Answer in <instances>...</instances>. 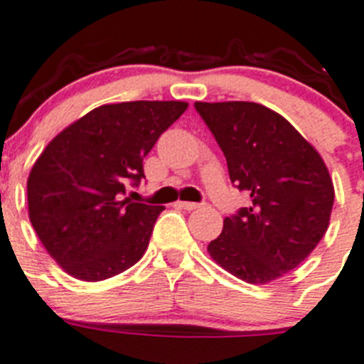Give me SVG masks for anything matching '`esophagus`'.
<instances>
[{
    "mask_svg": "<svg viewBox=\"0 0 364 364\" xmlns=\"http://www.w3.org/2000/svg\"><path fill=\"white\" fill-rule=\"evenodd\" d=\"M178 208L186 209V211H195V209L200 208V204H195V202H178Z\"/></svg>",
    "mask_w": 364,
    "mask_h": 364,
    "instance_id": "obj_1",
    "label": "esophagus"
}]
</instances>
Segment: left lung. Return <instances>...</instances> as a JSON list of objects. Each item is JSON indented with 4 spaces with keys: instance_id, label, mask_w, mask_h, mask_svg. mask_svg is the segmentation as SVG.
I'll return each mask as SVG.
<instances>
[{
    "instance_id": "obj_1",
    "label": "left lung",
    "mask_w": 364,
    "mask_h": 364,
    "mask_svg": "<svg viewBox=\"0 0 364 364\" xmlns=\"http://www.w3.org/2000/svg\"><path fill=\"white\" fill-rule=\"evenodd\" d=\"M251 205L223 220L211 258L247 283L296 269L328 229L334 184L321 155L285 117L258 102H195Z\"/></svg>"
}]
</instances>
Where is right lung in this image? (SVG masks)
Instances as JSON below:
<instances>
[{
  "label": "right lung",
  "instance_id": "obj_1",
  "mask_svg": "<svg viewBox=\"0 0 364 364\" xmlns=\"http://www.w3.org/2000/svg\"><path fill=\"white\" fill-rule=\"evenodd\" d=\"M186 109L182 101L105 105L50 141L26 182L28 216L63 271L102 282L142 258L164 208L122 195L144 178L142 160Z\"/></svg>",
  "mask_w": 364,
  "mask_h": 364
}]
</instances>
